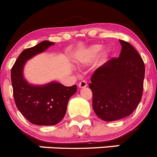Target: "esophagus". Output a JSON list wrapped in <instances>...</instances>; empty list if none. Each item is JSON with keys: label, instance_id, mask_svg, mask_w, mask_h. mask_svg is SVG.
Instances as JSON below:
<instances>
[{"label": "esophagus", "instance_id": "obj_1", "mask_svg": "<svg viewBox=\"0 0 157 157\" xmlns=\"http://www.w3.org/2000/svg\"><path fill=\"white\" fill-rule=\"evenodd\" d=\"M87 86V84L85 80H81L78 84L79 88H84V87H86Z\"/></svg>", "mask_w": 157, "mask_h": 157}]
</instances>
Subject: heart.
Returning <instances> with one entry per match:
<instances>
[{
	"label": "heart",
	"instance_id": "obj_1",
	"mask_svg": "<svg viewBox=\"0 0 157 157\" xmlns=\"http://www.w3.org/2000/svg\"><path fill=\"white\" fill-rule=\"evenodd\" d=\"M101 49H102V45L99 44L91 45L88 48L82 51L81 54L79 56V59L84 63H89V62L92 61L93 59L98 56ZM111 52H112L111 48H105L100 53L99 58H98V63L100 64H103L106 61L109 56L111 54Z\"/></svg>",
	"mask_w": 157,
	"mask_h": 157
}]
</instances>
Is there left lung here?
Listing matches in <instances>:
<instances>
[{"label": "left lung", "instance_id": "8db88e82", "mask_svg": "<svg viewBox=\"0 0 157 157\" xmlns=\"http://www.w3.org/2000/svg\"><path fill=\"white\" fill-rule=\"evenodd\" d=\"M120 40L119 58L112 59L94 71L89 87L96 115L104 121L128 117L142 99L145 65L132 45Z\"/></svg>", "mask_w": 157, "mask_h": 157}]
</instances>
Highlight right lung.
Wrapping results in <instances>:
<instances>
[{
    "label": "right lung",
    "mask_w": 157,
    "mask_h": 157,
    "mask_svg": "<svg viewBox=\"0 0 157 157\" xmlns=\"http://www.w3.org/2000/svg\"><path fill=\"white\" fill-rule=\"evenodd\" d=\"M54 44V42L44 40L25 49L16 59L11 73L17 108L29 122L40 126H52L60 122L66 114L69 99L77 92V85L65 87L55 80L35 85L24 77L26 62Z\"/></svg>",
    "instance_id": "1"
}]
</instances>
